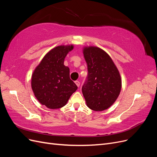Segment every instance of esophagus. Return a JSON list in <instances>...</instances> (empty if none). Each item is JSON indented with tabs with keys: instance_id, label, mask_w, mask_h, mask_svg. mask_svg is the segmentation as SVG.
<instances>
[{
	"instance_id": "obj_1",
	"label": "esophagus",
	"mask_w": 157,
	"mask_h": 157,
	"mask_svg": "<svg viewBox=\"0 0 157 157\" xmlns=\"http://www.w3.org/2000/svg\"><path fill=\"white\" fill-rule=\"evenodd\" d=\"M75 82L76 85H77V86L78 87H79V86H80V82L78 81V80H76V81H75Z\"/></svg>"
}]
</instances>
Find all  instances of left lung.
Masks as SVG:
<instances>
[{"instance_id":"left-lung-1","label":"left lung","mask_w":157,"mask_h":157,"mask_svg":"<svg viewBox=\"0 0 157 157\" xmlns=\"http://www.w3.org/2000/svg\"><path fill=\"white\" fill-rule=\"evenodd\" d=\"M88 75L82 86L87 106L96 111L105 110L119 96L121 78L113 60L105 51L90 46L83 51Z\"/></svg>"}]
</instances>
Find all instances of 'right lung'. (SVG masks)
Returning <instances> with one entry per match:
<instances>
[{
  "label": "right lung",
  "instance_id": "obj_1",
  "mask_svg": "<svg viewBox=\"0 0 157 157\" xmlns=\"http://www.w3.org/2000/svg\"><path fill=\"white\" fill-rule=\"evenodd\" d=\"M73 46H59L51 50L33 72L31 86L36 99L49 109L63 107L78 87L71 80L64 59Z\"/></svg>",
  "mask_w": 157,
  "mask_h": 157
}]
</instances>
